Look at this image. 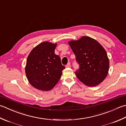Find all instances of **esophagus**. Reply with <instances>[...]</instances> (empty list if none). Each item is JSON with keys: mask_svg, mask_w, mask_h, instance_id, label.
Returning <instances> with one entry per match:
<instances>
[{"mask_svg": "<svg viewBox=\"0 0 126 126\" xmlns=\"http://www.w3.org/2000/svg\"><path fill=\"white\" fill-rule=\"evenodd\" d=\"M66 68H69V67H70V62H69V63H68V64H67L66 65Z\"/></svg>", "mask_w": 126, "mask_h": 126, "instance_id": "1", "label": "esophagus"}]
</instances>
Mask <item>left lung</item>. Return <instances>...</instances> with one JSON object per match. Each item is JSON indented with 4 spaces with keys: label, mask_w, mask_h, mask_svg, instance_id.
Instances as JSON below:
<instances>
[{
    "label": "left lung",
    "mask_w": 126,
    "mask_h": 126,
    "mask_svg": "<svg viewBox=\"0 0 126 126\" xmlns=\"http://www.w3.org/2000/svg\"><path fill=\"white\" fill-rule=\"evenodd\" d=\"M79 68L75 71L77 78L88 86L99 85L108 75L109 61L103 46L94 39L83 36L69 43Z\"/></svg>",
    "instance_id": "1"
}]
</instances>
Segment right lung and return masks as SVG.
Listing matches in <instances>:
<instances>
[{
    "instance_id": "add662e5",
    "label": "right lung",
    "mask_w": 126,
    "mask_h": 126,
    "mask_svg": "<svg viewBox=\"0 0 126 126\" xmlns=\"http://www.w3.org/2000/svg\"><path fill=\"white\" fill-rule=\"evenodd\" d=\"M57 44L43 42L32 50L27 58L26 74L29 83L41 91L55 87L65 66L60 57L55 53Z\"/></svg>"
}]
</instances>
